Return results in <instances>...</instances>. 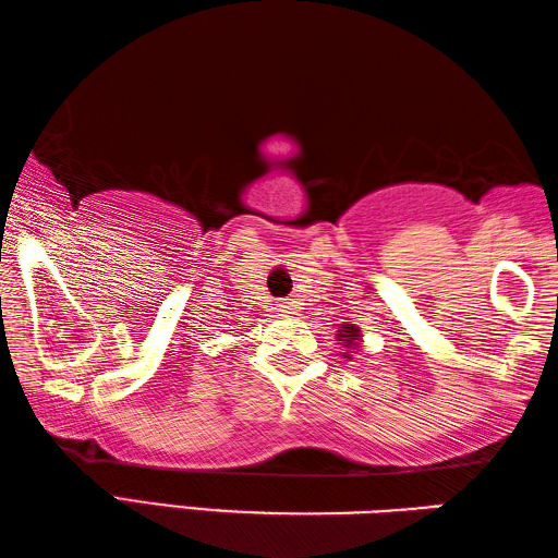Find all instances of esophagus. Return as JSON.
Returning a JSON list of instances; mask_svg holds the SVG:
<instances>
[{
    "label": "esophagus",
    "instance_id": "1",
    "mask_svg": "<svg viewBox=\"0 0 558 558\" xmlns=\"http://www.w3.org/2000/svg\"><path fill=\"white\" fill-rule=\"evenodd\" d=\"M277 308L281 311V314H294L296 304H294V301H281V304H277Z\"/></svg>",
    "mask_w": 558,
    "mask_h": 558
}]
</instances>
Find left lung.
Listing matches in <instances>:
<instances>
[{"label":"left lung","instance_id":"8db88e82","mask_svg":"<svg viewBox=\"0 0 558 558\" xmlns=\"http://www.w3.org/2000/svg\"><path fill=\"white\" fill-rule=\"evenodd\" d=\"M338 340H345V348H357L360 328L353 324H345L343 330H338ZM345 357H348V353H345Z\"/></svg>","mask_w":558,"mask_h":558}]
</instances>
